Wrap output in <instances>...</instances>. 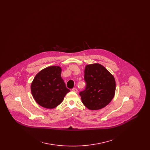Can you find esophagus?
I'll return each instance as SVG.
<instances>
[{"label": "esophagus", "mask_w": 150, "mask_h": 150, "mask_svg": "<svg viewBox=\"0 0 150 150\" xmlns=\"http://www.w3.org/2000/svg\"><path fill=\"white\" fill-rule=\"evenodd\" d=\"M72 91L73 92H75V93H77V92H78V89H77L76 88H73V89H72Z\"/></svg>", "instance_id": "1"}]
</instances>
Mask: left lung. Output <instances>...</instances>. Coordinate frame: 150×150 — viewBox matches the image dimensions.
Returning <instances> with one entry per match:
<instances>
[{"instance_id":"obj_1","label":"left lung","mask_w":150,"mask_h":150,"mask_svg":"<svg viewBox=\"0 0 150 150\" xmlns=\"http://www.w3.org/2000/svg\"><path fill=\"white\" fill-rule=\"evenodd\" d=\"M85 90L79 93L83 103L91 110H100L113 99L116 83L114 76L99 64L86 65L84 71Z\"/></svg>"}]
</instances>
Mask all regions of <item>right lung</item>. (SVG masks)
Listing matches in <instances>:
<instances>
[{
    "label": "right lung",
    "instance_id": "obj_1",
    "mask_svg": "<svg viewBox=\"0 0 150 150\" xmlns=\"http://www.w3.org/2000/svg\"><path fill=\"white\" fill-rule=\"evenodd\" d=\"M61 71L59 66H50L35 76L31 85V91L40 106L54 108L63 101L66 94L70 91L61 78Z\"/></svg>",
    "mask_w": 150,
    "mask_h": 150
}]
</instances>
